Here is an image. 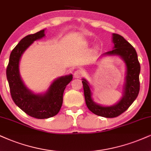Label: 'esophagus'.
<instances>
[{"instance_id": "obj_1", "label": "esophagus", "mask_w": 151, "mask_h": 151, "mask_svg": "<svg viewBox=\"0 0 151 151\" xmlns=\"http://www.w3.org/2000/svg\"><path fill=\"white\" fill-rule=\"evenodd\" d=\"M83 74H84V73H83V70H76L75 73H74L73 76L74 78H81V77H83Z\"/></svg>"}]
</instances>
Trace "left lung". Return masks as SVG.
I'll return each instance as SVG.
<instances>
[{
	"mask_svg": "<svg viewBox=\"0 0 151 151\" xmlns=\"http://www.w3.org/2000/svg\"><path fill=\"white\" fill-rule=\"evenodd\" d=\"M112 42L113 50L104 53L100 57L117 56L125 64V78L122 89V96L120 99L112 106H103L96 103L93 100L90 84L85 78L82 79L87 108L95 115L109 118H115L124 113L137 99L140 87L139 73L141 67L135 49L123 37L116 33L112 34Z\"/></svg>",
	"mask_w": 151,
	"mask_h": 151,
	"instance_id": "8db88e82",
	"label": "left lung"
}]
</instances>
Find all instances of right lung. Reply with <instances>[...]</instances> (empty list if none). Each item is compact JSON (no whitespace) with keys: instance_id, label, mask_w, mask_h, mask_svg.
<instances>
[{"instance_id":"obj_1","label":"right lung","mask_w":151,"mask_h":151,"mask_svg":"<svg viewBox=\"0 0 151 151\" xmlns=\"http://www.w3.org/2000/svg\"><path fill=\"white\" fill-rule=\"evenodd\" d=\"M45 29L28 35L20 40L10 54L6 70L10 94L14 103L24 112L33 118L46 119L55 116L60 111L63 94L73 75L57 78L43 93H34L24 84L20 76L19 62L22 55L36 40L45 36Z\"/></svg>"}]
</instances>
